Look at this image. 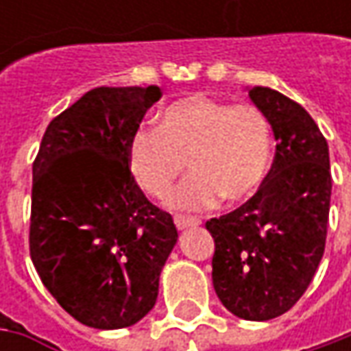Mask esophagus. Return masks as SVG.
I'll return each instance as SVG.
<instances>
[{"instance_id":"obj_1","label":"esophagus","mask_w":351,"mask_h":351,"mask_svg":"<svg viewBox=\"0 0 351 351\" xmlns=\"http://www.w3.org/2000/svg\"><path fill=\"white\" fill-rule=\"evenodd\" d=\"M173 223H176V228L178 230H183V228H189V226H195L199 221L197 219H191V217H183V215H176L173 217Z\"/></svg>"}]
</instances>
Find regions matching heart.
I'll list each match as a JSON object with an SVG mask.
<instances>
[{
  "mask_svg": "<svg viewBox=\"0 0 351 351\" xmlns=\"http://www.w3.org/2000/svg\"><path fill=\"white\" fill-rule=\"evenodd\" d=\"M185 162L189 178L169 195L171 207L201 210L219 199H248L260 189L271 162L267 117L252 103L191 95L169 103L158 127H141L128 142L130 173L156 199L168 195Z\"/></svg>",
  "mask_w": 351,
  "mask_h": 351,
  "instance_id": "heart-1",
  "label": "heart"
}]
</instances>
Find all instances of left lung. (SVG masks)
Listing matches in <instances>:
<instances>
[{"label":"left lung","instance_id":"left-lung-1","mask_svg":"<svg viewBox=\"0 0 351 351\" xmlns=\"http://www.w3.org/2000/svg\"><path fill=\"white\" fill-rule=\"evenodd\" d=\"M248 95L274 128V166L256 195L205 226L215 238L213 285L221 303L244 320H269L303 297L322 260L330 158L299 103L262 86Z\"/></svg>","mask_w":351,"mask_h":351}]
</instances>
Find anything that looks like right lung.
I'll return each mask as SVG.
<instances>
[{
  "label": "right lung",
  "instance_id": "1",
  "mask_svg": "<svg viewBox=\"0 0 351 351\" xmlns=\"http://www.w3.org/2000/svg\"><path fill=\"white\" fill-rule=\"evenodd\" d=\"M162 97L95 88L54 117L33 162L29 252L43 285L77 322L113 330L150 313L178 240L128 168V142Z\"/></svg>",
  "mask_w": 351,
  "mask_h": 351
}]
</instances>
